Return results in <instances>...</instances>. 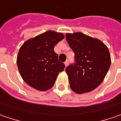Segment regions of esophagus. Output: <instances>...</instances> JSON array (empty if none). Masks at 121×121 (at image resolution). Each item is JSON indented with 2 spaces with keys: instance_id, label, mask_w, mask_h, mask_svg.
<instances>
[{
  "instance_id": "34e87169",
  "label": "esophagus",
  "mask_w": 121,
  "mask_h": 121,
  "mask_svg": "<svg viewBox=\"0 0 121 121\" xmlns=\"http://www.w3.org/2000/svg\"><path fill=\"white\" fill-rule=\"evenodd\" d=\"M68 65H69V60H66V61L65 62V67H67Z\"/></svg>"
}]
</instances>
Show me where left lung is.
I'll list each match as a JSON object with an SVG mask.
<instances>
[{"label":"left lung","instance_id":"obj_1","mask_svg":"<svg viewBox=\"0 0 121 121\" xmlns=\"http://www.w3.org/2000/svg\"><path fill=\"white\" fill-rule=\"evenodd\" d=\"M75 63L66 68L70 87L78 94L95 90L104 81L111 58L108 47L100 40L81 32L66 34Z\"/></svg>","mask_w":121,"mask_h":121}]
</instances>
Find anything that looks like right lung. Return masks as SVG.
<instances>
[{
    "label": "right lung",
    "instance_id": "right-lung-1",
    "mask_svg": "<svg viewBox=\"0 0 121 121\" xmlns=\"http://www.w3.org/2000/svg\"><path fill=\"white\" fill-rule=\"evenodd\" d=\"M64 38L62 33L47 31L27 40L21 46L17 64L27 85L42 91L52 87L58 73L65 67L54 51V46Z\"/></svg>",
    "mask_w": 121,
    "mask_h": 121
}]
</instances>
